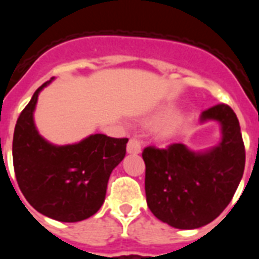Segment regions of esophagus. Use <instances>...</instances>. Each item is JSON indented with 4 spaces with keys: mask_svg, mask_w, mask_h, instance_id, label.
I'll return each mask as SVG.
<instances>
[{
    "mask_svg": "<svg viewBox=\"0 0 259 259\" xmlns=\"http://www.w3.org/2000/svg\"><path fill=\"white\" fill-rule=\"evenodd\" d=\"M127 152L130 154H139L141 153V143L137 139H130L127 144Z\"/></svg>",
    "mask_w": 259,
    "mask_h": 259,
    "instance_id": "obj_1",
    "label": "esophagus"
}]
</instances>
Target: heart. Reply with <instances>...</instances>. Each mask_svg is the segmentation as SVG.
<instances>
[{"label": "heart", "mask_w": 259, "mask_h": 259, "mask_svg": "<svg viewBox=\"0 0 259 259\" xmlns=\"http://www.w3.org/2000/svg\"><path fill=\"white\" fill-rule=\"evenodd\" d=\"M172 114V110H164V111H162L161 114H159V116L158 118L159 119H167L168 116ZM183 123H184V118H176L174 119V120H171V122H168L167 124H164L163 127L161 128V136L163 137H170L172 136L174 134H175L178 130H179L180 127L183 125Z\"/></svg>", "instance_id": "obj_1"}]
</instances>
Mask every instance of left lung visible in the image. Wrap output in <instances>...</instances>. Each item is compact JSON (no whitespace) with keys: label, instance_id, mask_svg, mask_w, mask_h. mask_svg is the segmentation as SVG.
<instances>
[{"label":"left lung","instance_id":"left-lung-1","mask_svg":"<svg viewBox=\"0 0 259 259\" xmlns=\"http://www.w3.org/2000/svg\"><path fill=\"white\" fill-rule=\"evenodd\" d=\"M209 120L221 124L222 134L210 149L194 152L172 144L143 152L148 206L171 227L194 230L214 221L231 202L244 174L245 148L236 114L221 104L201 114V123Z\"/></svg>","mask_w":259,"mask_h":259}]
</instances>
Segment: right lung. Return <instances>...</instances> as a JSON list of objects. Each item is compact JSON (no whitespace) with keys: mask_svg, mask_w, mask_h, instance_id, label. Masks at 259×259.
Returning a JSON list of instances; mask_svg holds the SVG:
<instances>
[{"mask_svg":"<svg viewBox=\"0 0 259 259\" xmlns=\"http://www.w3.org/2000/svg\"><path fill=\"white\" fill-rule=\"evenodd\" d=\"M54 77H52V80ZM20 113L13 139V162L23 196L33 209L59 222H80L100 210L110 174L123 161L128 139L96 134L76 144L54 145L33 120L40 92Z\"/></svg>","mask_w":259,"mask_h":259,"instance_id":"add662e5","label":"right lung"}]
</instances>
